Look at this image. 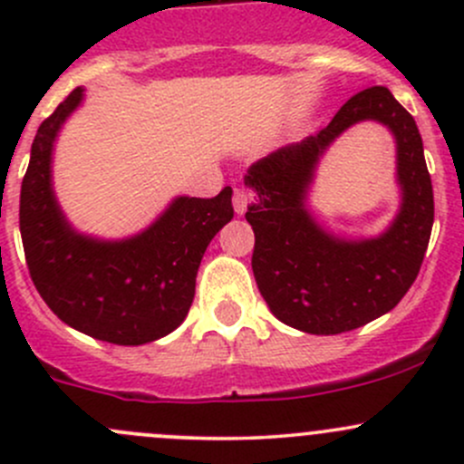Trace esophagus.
I'll return each mask as SVG.
<instances>
[{"instance_id":"esophagus-1","label":"esophagus","mask_w":464,"mask_h":464,"mask_svg":"<svg viewBox=\"0 0 464 464\" xmlns=\"http://www.w3.org/2000/svg\"><path fill=\"white\" fill-rule=\"evenodd\" d=\"M251 193H246L245 188H236L233 190V206H236V213L242 215L246 210V206L251 204Z\"/></svg>"}]
</instances>
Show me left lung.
<instances>
[{
	"instance_id": "8db88e82",
	"label": "left lung",
	"mask_w": 464,
	"mask_h": 464,
	"mask_svg": "<svg viewBox=\"0 0 464 464\" xmlns=\"http://www.w3.org/2000/svg\"><path fill=\"white\" fill-rule=\"evenodd\" d=\"M359 120L396 134L402 208L386 234L353 243L323 232L304 195L326 145ZM245 184L254 193L251 266L276 319L310 334H341L391 312L418 278L433 227V186L415 119L386 87L354 93L314 137L254 163Z\"/></svg>"
}]
</instances>
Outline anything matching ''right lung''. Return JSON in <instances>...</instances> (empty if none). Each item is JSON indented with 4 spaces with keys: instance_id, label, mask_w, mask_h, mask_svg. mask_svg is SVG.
Wrapping results in <instances>:
<instances>
[{
    "instance_id": "add662e5",
    "label": "right lung",
    "mask_w": 464,
    "mask_h": 464,
    "mask_svg": "<svg viewBox=\"0 0 464 464\" xmlns=\"http://www.w3.org/2000/svg\"><path fill=\"white\" fill-rule=\"evenodd\" d=\"M81 101L82 89L76 87L33 139L20 193L26 265L60 321L107 343H150L170 334L188 314L206 246L233 219L231 188L210 199L177 198L152 227L128 240L81 236L67 224L51 188L53 141Z\"/></svg>"
}]
</instances>
